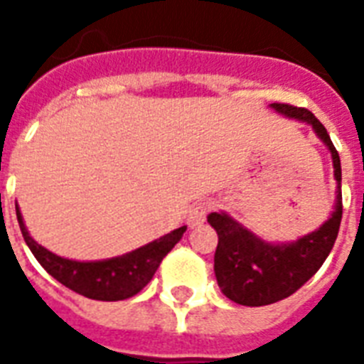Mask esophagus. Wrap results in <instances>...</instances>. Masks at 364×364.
I'll list each match as a JSON object with an SVG mask.
<instances>
[{
    "label": "esophagus",
    "instance_id": "34e87169",
    "mask_svg": "<svg viewBox=\"0 0 364 364\" xmlns=\"http://www.w3.org/2000/svg\"><path fill=\"white\" fill-rule=\"evenodd\" d=\"M211 204L210 202H198V204H194L188 211V225L191 227H198L202 223L205 221V215H208V211H210Z\"/></svg>",
    "mask_w": 364,
    "mask_h": 364
}]
</instances>
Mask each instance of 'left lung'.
Listing matches in <instances>:
<instances>
[{
    "label": "left lung",
    "mask_w": 364,
    "mask_h": 364,
    "mask_svg": "<svg viewBox=\"0 0 364 364\" xmlns=\"http://www.w3.org/2000/svg\"><path fill=\"white\" fill-rule=\"evenodd\" d=\"M277 113L310 124L316 136L331 151L336 179L334 211L321 227L287 243L266 242L225 211H213L208 223L215 228V277L223 294L236 304L266 306L299 291L331 253L342 221V166L325 126L304 107L272 104Z\"/></svg>",
    "instance_id": "8db88e82"
}]
</instances>
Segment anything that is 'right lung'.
Listing matches in <instances>:
<instances>
[{
    "label": "right lung",
    "mask_w": 364,
    "mask_h": 364,
    "mask_svg": "<svg viewBox=\"0 0 364 364\" xmlns=\"http://www.w3.org/2000/svg\"><path fill=\"white\" fill-rule=\"evenodd\" d=\"M16 219L24 242L33 253L39 264L50 276L71 291L92 300L115 302L137 294L151 279L162 259L170 253L173 245L181 240L187 227H179L147 245L134 249L130 253L119 255L104 260H71L54 255L31 238L24 225L22 213L16 205Z\"/></svg>",
    "instance_id": "right-lung-1"
}]
</instances>
